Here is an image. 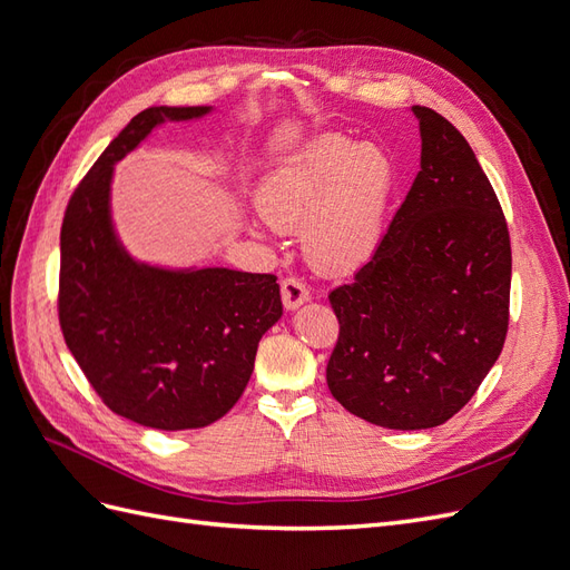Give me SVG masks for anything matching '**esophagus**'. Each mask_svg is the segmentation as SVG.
<instances>
[{"label": "esophagus", "mask_w": 570, "mask_h": 570, "mask_svg": "<svg viewBox=\"0 0 570 570\" xmlns=\"http://www.w3.org/2000/svg\"><path fill=\"white\" fill-rule=\"evenodd\" d=\"M281 297H283L285 308H297L304 302L312 299V289H308L306 283L299 278H285L281 283Z\"/></svg>", "instance_id": "1"}]
</instances>
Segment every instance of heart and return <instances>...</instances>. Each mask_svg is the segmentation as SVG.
I'll list each match as a JSON object with an SVG mask.
<instances>
[{
	"mask_svg": "<svg viewBox=\"0 0 570 570\" xmlns=\"http://www.w3.org/2000/svg\"><path fill=\"white\" fill-rule=\"evenodd\" d=\"M392 187L394 166L385 149L321 135L287 154L262 183V226H304L302 243L312 264L347 273L375 252Z\"/></svg>",
	"mask_w": 570,
	"mask_h": 570,
	"instance_id": "b5f03b06",
	"label": "heart"
}]
</instances>
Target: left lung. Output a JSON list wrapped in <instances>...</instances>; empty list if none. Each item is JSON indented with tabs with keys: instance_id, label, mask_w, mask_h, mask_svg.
<instances>
[{
	"instance_id": "left-lung-1",
	"label": "left lung",
	"mask_w": 570,
	"mask_h": 570,
	"mask_svg": "<svg viewBox=\"0 0 570 570\" xmlns=\"http://www.w3.org/2000/svg\"><path fill=\"white\" fill-rule=\"evenodd\" d=\"M421 170L366 266L335 287L337 344L325 377L354 416L392 430L450 421L502 354L511 239L465 137L411 107Z\"/></svg>"
}]
</instances>
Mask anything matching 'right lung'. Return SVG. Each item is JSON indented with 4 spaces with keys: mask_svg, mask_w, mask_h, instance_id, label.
<instances>
[{
    "mask_svg": "<svg viewBox=\"0 0 570 570\" xmlns=\"http://www.w3.org/2000/svg\"><path fill=\"white\" fill-rule=\"evenodd\" d=\"M209 111L137 114L78 183L61 223L57 306L66 347L114 413L157 430L226 416L249 383L258 340L283 316L273 273L166 271L137 264L116 239L114 164L164 120Z\"/></svg>",
    "mask_w": 570,
    "mask_h": 570,
    "instance_id": "1",
    "label": "right lung"
}]
</instances>
